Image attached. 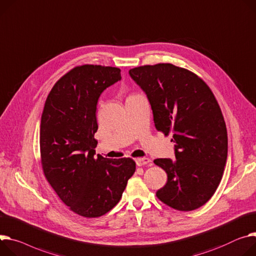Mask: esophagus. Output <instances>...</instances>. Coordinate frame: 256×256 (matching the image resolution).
I'll return each mask as SVG.
<instances>
[{
  "instance_id": "1",
  "label": "esophagus",
  "mask_w": 256,
  "mask_h": 256,
  "mask_svg": "<svg viewBox=\"0 0 256 256\" xmlns=\"http://www.w3.org/2000/svg\"><path fill=\"white\" fill-rule=\"evenodd\" d=\"M135 162L137 166H144V165L150 164V160L148 158H138V159H135Z\"/></svg>"
}]
</instances>
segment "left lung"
<instances>
[{"label":"left lung","instance_id":"8db88e82","mask_svg":"<svg viewBox=\"0 0 256 256\" xmlns=\"http://www.w3.org/2000/svg\"><path fill=\"white\" fill-rule=\"evenodd\" d=\"M129 74L146 94L156 129L173 134L176 159L154 161L168 176L156 196L180 211L203 206L220 186L228 158L226 127L212 91L171 64L134 68Z\"/></svg>","mask_w":256,"mask_h":256}]
</instances>
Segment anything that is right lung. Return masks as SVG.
Segmentation results:
<instances>
[{"label": "right lung", "mask_w": 256, "mask_h": 256, "mask_svg": "<svg viewBox=\"0 0 256 256\" xmlns=\"http://www.w3.org/2000/svg\"><path fill=\"white\" fill-rule=\"evenodd\" d=\"M121 78L118 68L76 66L55 83L42 114L44 174L60 200L84 218H98L112 209L135 172L130 158L94 156L98 98Z\"/></svg>", "instance_id": "right-lung-1"}]
</instances>
